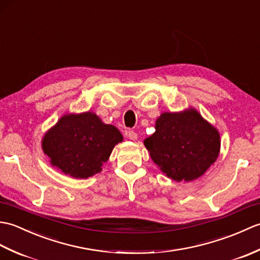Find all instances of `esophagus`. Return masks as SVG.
Returning <instances> with one entry per match:
<instances>
[{
	"label": "esophagus",
	"mask_w": 260,
	"mask_h": 260,
	"mask_svg": "<svg viewBox=\"0 0 260 260\" xmlns=\"http://www.w3.org/2000/svg\"><path fill=\"white\" fill-rule=\"evenodd\" d=\"M127 137H128V139L132 141H135V140H137V133L135 131H128L127 132Z\"/></svg>",
	"instance_id": "esophagus-1"
}]
</instances>
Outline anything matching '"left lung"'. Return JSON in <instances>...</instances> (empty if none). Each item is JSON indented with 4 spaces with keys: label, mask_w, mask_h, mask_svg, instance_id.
I'll use <instances>...</instances> for the list:
<instances>
[{
    "label": "left lung",
    "mask_w": 260,
    "mask_h": 260,
    "mask_svg": "<svg viewBox=\"0 0 260 260\" xmlns=\"http://www.w3.org/2000/svg\"><path fill=\"white\" fill-rule=\"evenodd\" d=\"M151 157L174 181H192L201 176L219 155L218 131L196 109L163 113L155 133L144 141Z\"/></svg>",
    "instance_id": "obj_1"
}]
</instances>
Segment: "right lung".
I'll return each instance as SVG.
<instances>
[{
  "instance_id": "1",
  "label": "right lung",
  "mask_w": 260,
  "mask_h": 260,
  "mask_svg": "<svg viewBox=\"0 0 260 260\" xmlns=\"http://www.w3.org/2000/svg\"><path fill=\"white\" fill-rule=\"evenodd\" d=\"M123 141L120 132L104 124L96 114L64 115L45 135L42 148L51 164L76 179L99 173L114 146Z\"/></svg>"
}]
</instances>
